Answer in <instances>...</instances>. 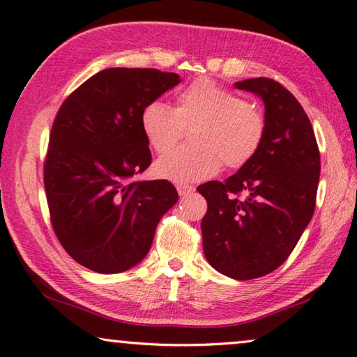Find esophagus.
Instances as JSON below:
<instances>
[{
	"mask_svg": "<svg viewBox=\"0 0 357 357\" xmlns=\"http://www.w3.org/2000/svg\"><path fill=\"white\" fill-rule=\"evenodd\" d=\"M176 189H178L179 197H187V195H190V193L195 192V187L189 185V184H178Z\"/></svg>",
	"mask_w": 357,
	"mask_h": 357,
	"instance_id": "1",
	"label": "esophagus"
}]
</instances>
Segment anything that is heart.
<instances>
[{"label":"heart","mask_w":357,"mask_h":357,"mask_svg":"<svg viewBox=\"0 0 357 357\" xmlns=\"http://www.w3.org/2000/svg\"><path fill=\"white\" fill-rule=\"evenodd\" d=\"M140 128L154 151L164 154L189 129V145L160 158L154 172L172 183H193L215 176L225 162L241 168L261 148L265 116L241 96L201 77L181 89L170 107L151 101L142 109Z\"/></svg>","instance_id":"heart-1"}]
</instances>
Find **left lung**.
I'll list each match as a JSON object with an SVG mask.
<instances>
[{
  "mask_svg": "<svg viewBox=\"0 0 357 357\" xmlns=\"http://www.w3.org/2000/svg\"><path fill=\"white\" fill-rule=\"evenodd\" d=\"M234 86L264 101V142L236 174L198 192L207 201L201 222L207 262L246 281L276 270L300 241L314 215L320 153L306 112L280 82L252 77Z\"/></svg>",
  "mask_w": 357,
  "mask_h": 357,
  "instance_id": "obj_1",
  "label": "left lung"
}]
</instances>
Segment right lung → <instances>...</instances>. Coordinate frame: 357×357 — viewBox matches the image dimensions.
<instances>
[{"instance_id": "right-lung-1", "label": "right lung", "mask_w": 357, "mask_h": 357, "mask_svg": "<svg viewBox=\"0 0 357 357\" xmlns=\"http://www.w3.org/2000/svg\"><path fill=\"white\" fill-rule=\"evenodd\" d=\"M179 82L156 68H106L57 112L45 192L56 236L82 267L111 275L144 261L159 220L178 201L168 181L135 176L151 164L142 109Z\"/></svg>"}]
</instances>
